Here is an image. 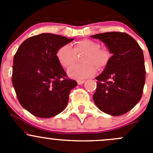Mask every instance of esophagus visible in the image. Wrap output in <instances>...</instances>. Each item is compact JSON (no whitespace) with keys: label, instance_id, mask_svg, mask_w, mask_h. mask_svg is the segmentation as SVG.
<instances>
[{"label":"esophagus","instance_id":"obj_1","mask_svg":"<svg viewBox=\"0 0 153 153\" xmlns=\"http://www.w3.org/2000/svg\"><path fill=\"white\" fill-rule=\"evenodd\" d=\"M77 82H78V85H81V84H83L84 82H85V81H82V80H81V81H78Z\"/></svg>","mask_w":153,"mask_h":153}]
</instances>
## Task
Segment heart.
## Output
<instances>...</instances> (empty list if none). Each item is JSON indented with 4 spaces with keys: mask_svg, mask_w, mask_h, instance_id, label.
<instances>
[{
    "mask_svg": "<svg viewBox=\"0 0 153 153\" xmlns=\"http://www.w3.org/2000/svg\"><path fill=\"white\" fill-rule=\"evenodd\" d=\"M85 54L82 58L83 65H74L68 69L67 74L75 80L86 79L93 76L98 69H102L107 64L109 54L105 49H100L99 44L88 39L75 43L74 48L64 45L57 52V58L64 67H69L75 63L77 55Z\"/></svg>",
    "mask_w": 153,
    "mask_h": 153,
    "instance_id": "1",
    "label": "heart"
}]
</instances>
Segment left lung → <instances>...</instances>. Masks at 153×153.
I'll return each instance as SVG.
<instances>
[{
	"label": "left lung",
	"mask_w": 153,
	"mask_h": 153,
	"mask_svg": "<svg viewBox=\"0 0 153 153\" xmlns=\"http://www.w3.org/2000/svg\"><path fill=\"white\" fill-rule=\"evenodd\" d=\"M90 37L104 43L112 55L104 70L95 78L98 81L94 102L108 115H124L142 96L146 78L142 49L132 37L124 32H105Z\"/></svg>",
	"instance_id": "obj_1"
}]
</instances>
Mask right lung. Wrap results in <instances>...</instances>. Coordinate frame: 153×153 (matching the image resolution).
<instances>
[{"label":"right lung","mask_w":153,"mask_h":153,"mask_svg":"<svg viewBox=\"0 0 153 153\" xmlns=\"http://www.w3.org/2000/svg\"><path fill=\"white\" fill-rule=\"evenodd\" d=\"M74 38L42 33L25 40L13 59L12 85L21 105L33 115L48 118L64 110L69 92L78 84L66 78L57 58L59 48Z\"/></svg>","instance_id":"obj_1"}]
</instances>
